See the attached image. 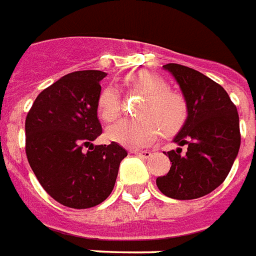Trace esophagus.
Instances as JSON below:
<instances>
[{
  "label": "esophagus",
  "instance_id": "esophagus-1",
  "mask_svg": "<svg viewBox=\"0 0 256 256\" xmlns=\"http://www.w3.org/2000/svg\"><path fill=\"white\" fill-rule=\"evenodd\" d=\"M132 153L138 156V157H142V158H149L152 156V152H149V150H134Z\"/></svg>",
  "mask_w": 256,
  "mask_h": 256
}]
</instances>
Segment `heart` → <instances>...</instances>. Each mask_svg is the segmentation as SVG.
Masks as SVG:
<instances>
[{
	"mask_svg": "<svg viewBox=\"0 0 256 256\" xmlns=\"http://www.w3.org/2000/svg\"><path fill=\"white\" fill-rule=\"evenodd\" d=\"M130 90L144 94L136 120H122L107 128L111 141L140 148L156 140L158 128L164 136H172L182 128L188 115V106L181 94L168 88L161 76L150 71H138L126 78ZM98 114L106 122L116 120L120 114V100L116 90L106 87L98 99Z\"/></svg>",
	"mask_w": 256,
	"mask_h": 256,
	"instance_id": "1",
	"label": "heart"
}]
</instances>
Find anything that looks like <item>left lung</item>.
Segmentation results:
<instances>
[{
  "instance_id": "obj_1",
  "label": "left lung",
  "mask_w": 256,
  "mask_h": 256,
  "mask_svg": "<svg viewBox=\"0 0 256 256\" xmlns=\"http://www.w3.org/2000/svg\"><path fill=\"white\" fill-rule=\"evenodd\" d=\"M162 68L180 87L188 115L173 138L178 148L168 152L170 170L156 182L170 198H202L226 180L239 153L238 110L227 91L202 72L174 63ZM182 146L187 148L185 154L180 153Z\"/></svg>"
}]
</instances>
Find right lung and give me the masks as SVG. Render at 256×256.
<instances>
[{"label": "right lung", "mask_w": 256, "mask_h": 256, "mask_svg": "<svg viewBox=\"0 0 256 256\" xmlns=\"http://www.w3.org/2000/svg\"><path fill=\"white\" fill-rule=\"evenodd\" d=\"M106 72L76 71L38 94L25 120V150L37 180L50 198L84 210L104 202L114 189L128 152L102 134L98 120L100 80Z\"/></svg>", "instance_id": "add662e5"}]
</instances>
